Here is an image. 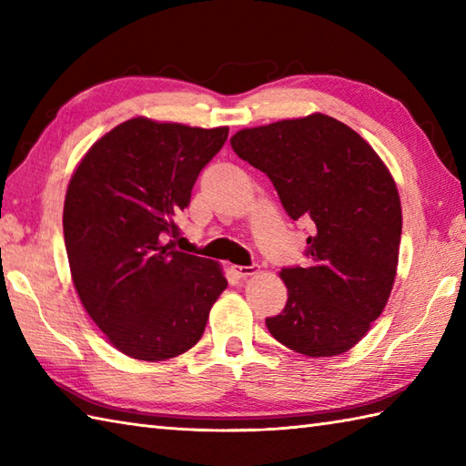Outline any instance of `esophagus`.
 <instances>
[{
    "instance_id": "34e87169",
    "label": "esophagus",
    "mask_w": 466,
    "mask_h": 466,
    "mask_svg": "<svg viewBox=\"0 0 466 466\" xmlns=\"http://www.w3.org/2000/svg\"><path fill=\"white\" fill-rule=\"evenodd\" d=\"M232 272L238 276V279H246V276L258 272V266H232Z\"/></svg>"
}]
</instances>
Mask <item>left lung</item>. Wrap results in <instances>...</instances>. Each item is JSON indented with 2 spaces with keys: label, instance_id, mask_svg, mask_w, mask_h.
Here are the masks:
<instances>
[{
  "label": "left lung",
  "instance_id": "left-lung-1",
  "mask_svg": "<svg viewBox=\"0 0 466 466\" xmlns=\"http://www.w3.org/2000/svg\"><path fill=\"white\" fill-rule=\"evenodd\" d=\"M230 144L270 177L292 220L314 226L309 264L280 272L289 300L266 319L270 334L306 356L350 350L397 276L402 212L390 172L359 134L324 114L248 127Z\"/></svg>",
  "mask_w": 466,
  "mask_h": 466
}]
</instances>
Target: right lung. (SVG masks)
<instances>
[{
  "label": "right lung",
  "mask_w": 466,
  "mask_h": 466,
  "mask_svg": "<svg viewBox=\"0 0 466 466\" xmlns=\"http://www.w3.org/2000/svg\"><path fill=\"white\" fill-rule=\"evenodd\" d=\"M226 137L228 127L132 117L100 137L69 180L64 240L74 286L97 329L132 359L192 349L228 286L216 262L164 244Z\"/></svg>",
  "instance_id": "obj_1"
}]
</instances>
